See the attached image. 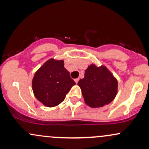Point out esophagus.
<instances>
[{
	"label": "esophagus",
	"mask_w": 149,
	"mask_h": 149,
	"mask_svg": "<svg viewBox=\"0 0 149 149\" xmlns=\"http://www.w3.org/2000/svg\"><path fill=\"white\" fill-rule=\"evenodd\" d=\"M78 80H79V79L78 78H76V79H74V81L76 82V83H77L78 82Z\"/></svg>",
	"instance_id": "34e87169"
}]
</instances>
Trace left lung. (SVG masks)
I'll return each instance as SVG.
<instances>
[{
    "label": "left lung",
    "mask_w": 149,
    "mask_h": 149,
    "mask_svg": "<svg viewBox=\"0 0 149 149\" xmlns=\"http://www.w3.org/2000/svg\"><path fill=\"white\" fill-rule=\"evenodd\" d=\"M78 85L81 89L85 103L91 108L110 104L118 93V80L105 66L90 65Z\"/></svg>",
    "instance_id": "left-lung-1"
}]
</instances>
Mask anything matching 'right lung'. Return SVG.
<instances>
[{"mask_svg":"<svg viewBox=\"0 0 149 149\" xmlns=\"http://www.w3.org/2000/svg\"><path fill=\"white\" fill-rule=\"evenodd\" d=\"M76 83L64 68V60L50 59L35 73L32 89L35 97L47 107H54L64 101Z\"/></svg>","mask_w":149,"mask_h":149,"instance_id":"add662e5","label":"right lung"}]
</instances>
